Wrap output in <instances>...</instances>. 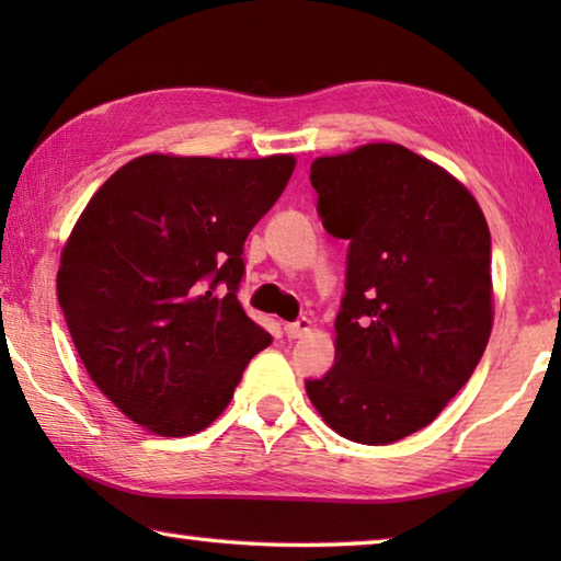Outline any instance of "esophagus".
I'll use <instances>...</instances> for the list:
<instances>
[{
  "label": "esophagus",
  "mask_w": 561,
  "mask_h": 561,
  "mask_svg": "<svg viewBox=\"0 0 561 561\" xmlns=\"http://www.w3.org/2000/svg\"><path fill=\"white\" fill-rule=\"evenodd\" d=\"M284 331H287L289 339H301V336H307L309 331H311V321L307 317H301L299 321H294V324L284 327Z\"/></svg>",
  "instance_id": "esophagus-1"
}]
</instances>
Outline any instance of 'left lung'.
<instances>
[{"mask_svg":"<svg viewBox=\"0 0 561 561\" xmlns=\"http://www.w3.org/2000/svg\"><path fill=\"white\" fill-rule=\"evenodd\" d=\"M327 232L348 240L334 368L307 381L341 438L388 445L433 423L492 331L490 230L458 178L398 144L311 163Z\"/></svg>","mask_w":561,"mask_h":561,"instance_id":"8db88e82","label":"left lung"}]
</instances>
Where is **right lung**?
I'll return each instance as SVG.
<instances>
[{
  "label": "right lung",
  "mask_w": 561,
  "mask_h": 561,
  "mask_svg": "<svg viewBox=\"0 0 561 561\" xmlns=\"http://www.w3.org/2000/svg\"><path fill=\"white\" fill-rule=\"evenodd\" d=\"M294 156L148 153L103 183L61 250L56 291L91 381L148 433L220 415L272 336L244 314L242 247Z\"/></svg>",
  "instance_id": "obj_1"
}]
</instances>
